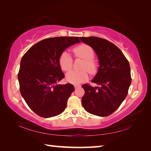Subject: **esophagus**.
Returning a JSON list of instances; mask_svg holds the SVG:
<instances>
[{"instance_id":"34e87169","label":"esophagus","mask_w":151,"mask_h":151,"mask_svg":"<svg viewBox=\"0 0 151 151\" xmlns=\"http://www.w3.org/2000/svg\"><path fill=\"white\" fill-rule=\"evenodd\" d=\"M75 86V88H79V87H81V85H75V86Z\"/></svg>"}]
</instances>
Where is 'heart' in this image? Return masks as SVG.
<instances>
[{
  "instance_id": "1",
  "label": "heart",
  "mask_w": 151,
  "mask_h": 151,
  "mask_svg": "<svg viewBox=\"0 0 151 151\" xmlns=\"http://www.w3.org/2000/svg\"><path fill=\"white\" fill-rule=\"evenodd\" d=\"M74 55L76 57L84 59L81 65V70H72L66 75V80L68 83L78 84L87 80L88 77V71L91 75H95L97 72V64L94 60V50L90 45L81 44L76 46L73 49ZM73 58L67 52L64 51L59 57L58 63L61 69L64 71H69L73 66Z\"/></svg>"
}]
</instances>
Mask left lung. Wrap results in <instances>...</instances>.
Here are the masks:
<instances>
[{"mask_svg":"<svg viewBox=\"0 0 151 151\" xmlns=\"http://www.w3.org/2000/svg\"><path fill=\"white\" fill-rule=\"evenodd\" d=\"M98 56L99 68L92 83L84 84L82 104L85 111L99 116H107L119 108L127 96L131 83L129 63L119 48L109 40L96 37H81Z\"/></svg>","mask_w":151,"mask_h":151,"instance_id":"obj_1","label":"left lung"}]
</instances>
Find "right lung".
Listing matches in <instances>:
<instances>
[{"label":"right lung","instance_id":"add662e5","mask_svg":"<svg viewBox=\"0 0 151 151\" xmlns=\"http://www.w3.org/2000/svg\"><path fill=\"white\" fill-rule=\"evenodd\" d=\"M79 42L75 37L48 38L36 43L22 57L18 73L20 92L39 116L49 118L66 109L75 88L70 83L57 84L65 77L58 59L66 48Z\"/></svg>","mask_w":151,"mask_h":151}]
</instances>
